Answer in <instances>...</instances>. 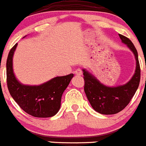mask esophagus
<instances>
[{
	"label": "esophagus",
	"instance_id": "esophagus-1",
	"mask_svg": "<svg viewBox=\"0 0 146 146\" xmlns=\"http://www.w3.org/2000/svg\"><path fill=\"white\" fill-rule=\"evenodd\" d=\"M74 74L76 75H81L82 74V71L80 68H77L75 71H74Z\"/></svg>",
	"mask_w": 146,
	"mask_h": 146
}]
</instances>
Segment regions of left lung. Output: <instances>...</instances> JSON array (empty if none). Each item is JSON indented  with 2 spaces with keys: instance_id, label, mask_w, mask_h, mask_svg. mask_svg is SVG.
<instances>
[{
  "instance_id": "left-lung-1",
  "label": "left lung",
  "mask_w": 146,
  "mask_h": 146,
  "mask_svg": "<svg viewBox=\"0 0 146 146\" xmlns=\"http://www.w3.org/2000/svg\"><path fill=\"white\" fill-rule=\"evenodd\" d=\"M119 37L122 42L133 52L136 59L135 72L128 83L117 86H107L85 68L83 69L85 80L84 91L87 98L92 108L102 114H114L125 109L137 90L140 81V67L137 51L128 37L119 34Z\"/></svg>"
}]
</instances>
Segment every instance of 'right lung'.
<instances>
[{
    "mask_svg": "<svg viewBox=\"0 0 146 146\" xmlns=\"http://www.w3.org/2000/svg\"><path fill=\"white\" fill-rule=\"evenodd\" d=\"M17 43L9 53L7 60V81L9 92L15 101L27 114L35 117H51L60 108L63 93L74 74L56 77L39 86L20 83L13 72V55Z\"/></svg>",
    "mask_w": 146,
    "mask_h": 146,
    "instance_id": "1",
    "label": "right lung"
}]
</instances>
